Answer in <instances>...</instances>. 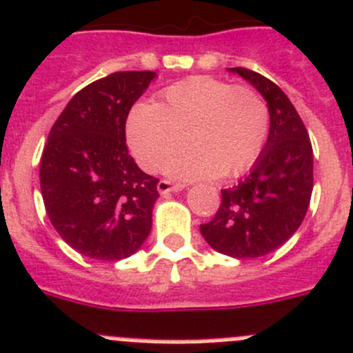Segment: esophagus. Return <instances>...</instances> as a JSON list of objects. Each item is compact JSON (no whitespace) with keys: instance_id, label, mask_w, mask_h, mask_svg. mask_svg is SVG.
<instances>
[{"instance_id":"obj_1","label":"esophagus","mask_w":353,"mask_h":353,"mask_svg":"<svg viewBox=\"0 0 353 353\" xmlns=\"http://www.w3.org/2000/svg\"><path fill=\"white\" fill-rule=\"evenodd\" d=\"M157 188L161 195H167V193H170V192H181V190L184 188V184L174 183V181H169V179H161L160 183H158Z\"/></svg>"}]
</instances>
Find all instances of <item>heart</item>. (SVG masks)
Masks as SVG:
<instances>
[{
	"mask_svg": "<svg viewBox=\"0 0 353 353\" xmlns=\"http://www.w3.org/2000/svg\"><path fill=\"white\" fill-rule=\"evenodd\" d=\"M270 132V111L249 87L212 77H193L165 90V102L137 104L127 139L137 163L154 172L188 144L193 148L167 165L184 179L239 176L254 163Z\"/></svg>",
	"mask_w": 353,
	"mask_h": 353,
	"instance_id": "1",
	"label": "heart"
}]
</instances>
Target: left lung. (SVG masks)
<instances>
[{
    "label": "left lung",
    "mask_w": 353,
    "mask_h": 353,
    "mask_svg": "<svg viewBox=\"0 0 353 353\" xmlns=\"http://www.w3.org/2000/svg\"><path fill=\"white\" fill-rule=\"evenodd\" d=\"M230 71L266 99L270 134L251 174L221 190V205L200 232L221 254L259 258L288 242L303 223L314 190V151L305 123L281 88L251 69Z\"/></svg>",
    "instance_id": "8db88e82"
}]
</instances>
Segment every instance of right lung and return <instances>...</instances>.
I'll return each mask as SVG.
<instances>
[{
	"label": "right lung",
	"instance_id": "add662e5",
	"mask_svg": "<svg viewBox=\"0 0 353 353\" xmlns=\"http://www.w3.org/2000/svg\"><path fill=\"white\" fill-rule=\"evenodd\" d=\"M153 71H118L81 88L55 120L39 163L50 223L101 261L132 256L151 232L158 179L128 154L125 123Z\"/></svg>",
	"mask_w": 353,
	"mask_h": 353
}]
</instances>
